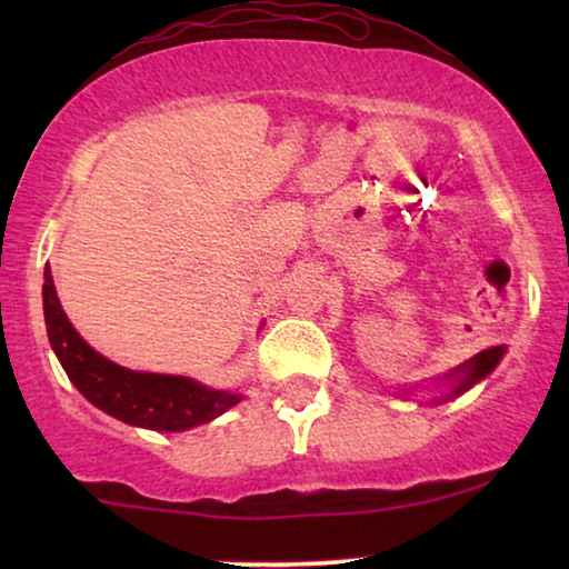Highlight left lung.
Returning a JSON list of instances; mask_svg holds the SVG:
<instances>
[{
	"label": "left lung",
	"mask_w": 569,
	"mask_h": 569,
	"mask_svg": "<svg viewBox=\"0 0 569 569\" xmlns=\"http://www.w3.org/2000/svg\"><path fill=\"white\" fill-rule=\"evenodd\" d=\"M502 357V347H492V349H485V352L473 355L471 360H466L453 368L450 372H446L440 380H448V383H453V396L463 393L466 388H471L477 380H481L489 372L495 370V365L500 362Z\"/></svg>",
	"instance_id": "left-lung-1"
}]
</instances>
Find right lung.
I'll return each mask as SVG.
<instances>
[{
    "instance_id": "obj_1",
    "label": "right lung",
    "mask_w": 569,
    "mask_h": 569,
    "mask_svg": "<svg viewBox=\"0 0 569 569\" xmlns=\"http://www.w3.org/2000/svg\"><path fill=\"white\" fill-rule=\"evenodd\" d=\"M43 316L53 352L69 380L98 409L134 427L181 432L220 417L240 401V393L214 391L191 378L134 372L106 360L72 329L61 310L49 269L43 271Z\"/></svg>"
}]
</instances>
